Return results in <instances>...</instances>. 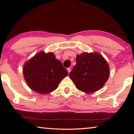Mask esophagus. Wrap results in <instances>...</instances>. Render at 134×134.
Masks as SVG:
<instances>
[{"mask_svg":"<svg viewBox=\"0 0 134 134\" xmlns=\"http://www.w3.org/2000/svg\"><path fill=\"white\" fill-rule=\"evenodd\" d=\"M67 71H68V72H69V73H70V72L71 71V68H67Z\"/></svg>","mask_w":134,"mask_h":134,"instance_id":"esophagus-1","label":"esophagus"}]
</instances>
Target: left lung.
Masks as SVG:
<instances>
[{"label": "left lung", "mask_w": 134, "mask_h": 134, "mask_svg": "<svg viewBox=\"0 0 134 134\" xmlns=\"http://www.w3.org/2000/svg\"><path fill=\"white\" fill-rule=\"evenodd\" d=\"M109 76V67L102 55L97 53L77 55L76 65L70 72V79L80 91L91 93L100 89Z\"/></svg>", "instance_id": "1"}]
</instances>
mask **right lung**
<instances>
[{
  "instance_id": "1",
  "label": "right lung",
  "mask_w": 134,
  "mask_h": 134,
  "mask_svg": "<svg viewBox=\"0 0 134 134\" xmlns=\"http://www.w3.org/2000/svg\"><path fill=\"white\" fill-rule=\"evenodd\" d=\"M23 72L29 88L43 94L57 89L61 81L68 75L66 69L53 53L44 51L25 63Z\"/></svg>"
}]
</instances>
